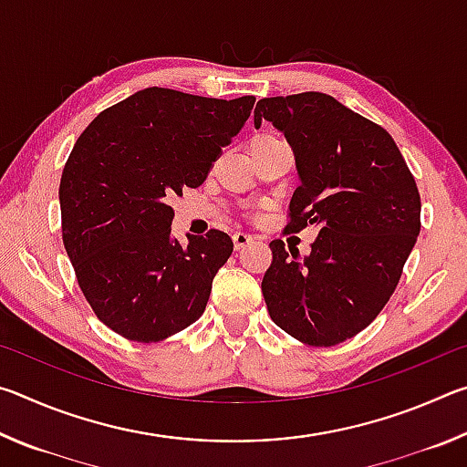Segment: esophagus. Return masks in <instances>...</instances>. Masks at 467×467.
I'll use <instances>...</instances> for the list:
<instances>
[{
  "instance_id": "1",
  "label": "esophagus",
  "mask_w": 467,
  "mask_h": 467,
  "mask_svg": "<svg viewBox=\"0 0 467 467\" xmlns=\"http://www.w3.org/2000/svg\"><path fill=\"white\" fill-rule=\"evenodd\" d=\"M233 243H234V249L241 251V249L247 247V244L253 243V236L247 234V233H234L233 234Z\"/></svg>"
}]
</instances>
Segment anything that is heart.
<instances>
[{"instance_id": "1", "label": "heart", "mask_w": 467, "mask_h": 467, "mask_svg": "<svg viewBox=\"0 0 467 467\" xmlns=\"http://www.w3.org/2000/svg\"><path fill=\"white\" fill-rule=\"evenodd\" d=\"M267 138H274V136H265V133H264V136H255L253 140H267Z\"/></svg>"}]
</instances>
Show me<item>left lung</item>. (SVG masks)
<instances>
[{
	"label": "left lung",
	"instance_id": "8db88e82",
	"mask_svg": "<svg viewBox=\"0 0 467 467\" xmlns=\"http://www.w3.org/2000/svg\"><path fill=\"white\" fill-rule=\"evenodd\" d=\"M270 121L295 154L298 187L286 231L313 224L309 255L270 243L262 292L270 317L309 346L357 336L398 286L420 233V195L393 138L329 94L262 99L253 121Z\"/></svg>",
	"mask_w": 467,
	"mask_h": 467
}]
</instances>
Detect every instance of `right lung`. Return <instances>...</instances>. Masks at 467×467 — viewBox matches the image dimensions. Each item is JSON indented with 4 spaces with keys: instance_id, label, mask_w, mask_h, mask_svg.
Segmentation results:
<instances>
[{
    "instance_id": "obj_1",
    "label": "right lung",
    "mask_w": 467,
    "mask_h": 467,
    "mask_svg": "<svg viewBox=\"0 0 467 467\" xmlns=\"http://www.w3.org/2000/svg\"><path fill=\"white\" fill-rule=\"evenodd\" d=\"M253 97L144 88L78 138L61 175L63 244L97 317L133 342H161L202 317L231 236L171 234L169 202L200 187L243 130Z\"/></svg>"
}]
</instances>
